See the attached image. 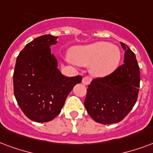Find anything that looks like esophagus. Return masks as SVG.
Wrapping results in <instances>:
<instances>
[{
    "label": "esophagus",
    "mask_w": 153,
    "mask_h": 153,
    "mask_svg": "<svg viewBox=\"0 0 153 153\" xmlns=\"http://www.w3.org/2000/svg\"><path fill=\"white\" fill-rule=\"evenodd\" d=\"M91 79L90 77L88 76H85L82 78V82L84 84V85H88V84H90V82H91Z\"/></svg>",
    "instance_id": "34e87169"
}]
</instances>
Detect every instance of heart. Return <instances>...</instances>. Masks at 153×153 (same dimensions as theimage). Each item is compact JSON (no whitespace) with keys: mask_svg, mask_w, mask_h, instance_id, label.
<instances>
[{"mask_svg":"<svg viewBox=\"0 0 153 153\" xmlns=\"http://www.w3.org/2000/svg\"><path fill=\"white\" fill-rule=\"evenodd\" d=\"M71 56L78 65H91V74L101 77L117 69L121 60V51L117 46L108 42H97L73 48Z\"/></svg>","mask_w":153,"mask_h":153,"instance_id":"obj_1","label":"heart"}]
</instances>
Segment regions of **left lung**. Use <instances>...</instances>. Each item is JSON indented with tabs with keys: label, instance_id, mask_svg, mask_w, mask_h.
Segmentation results:
<instances>
[{
	"label": "left lung",
	"instance_id": "1",
	"mask_svg": "<svg viewBox=\"0 0 153 153\" xmlns=\"http://www.w3.org/2000/svg\"><path fill=\"white\" fill-rule=\"evenodd\" d=\"M124 64L111 74L94 79L88 85L84 106L95 122L101 124L119 123L136 103L140 82V67L135 55L121 42Z\"/></svg>",
	"mask_w": 153,
	"mask_h": 153
}]
</instances>
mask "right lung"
<instances>
[{
  "instance_id": "obj_1",
  "label": "right lung",
  "mask_w": 153,
  "mask_h": 153,
  "mask_svg": "<svg viewBox=\"0 0 153 153\" xmlns=\"http://www.w3.org/2000/svg\"><path fill=\"white\" fill-rule=\"evenodd\" d=\"M56 36L44 35L25 46L17 57L13 71V93L29 119L46 123L61 113L66 97L82 76H64L57 69L50 46Z\"/></svg>"
}]
</instances>
